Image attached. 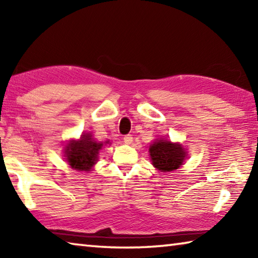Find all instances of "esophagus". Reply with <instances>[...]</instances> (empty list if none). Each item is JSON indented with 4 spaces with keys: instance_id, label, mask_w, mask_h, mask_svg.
Wrapping results in <instances>:
<instances>
[{
    "instance_id": "34e87169",
    "label": "esophagus",
    "mask_w": 258,
    "mask_h": 258,
    "mask_svg": "<svg viewBox=\"0 0 258 258\" xmlns=\"http://www.w3.org/2000/svg\"><path fill=\"white\" fill-rule=\"evenodd\" d=\"M123 140H124V142L126 143V145H131V143L133 142V138H132V135H131V134L125 135V137L123 138Z\"/></svg>"
}]
</instances>
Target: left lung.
Here are the masks:
<instances>
[{"label":"left lung","mask_w":258,"mask_h":258,"mask_svg":"<svg viewBox=\"0 0 258 258\" xmlns=\"http://www.w3.org/2000/svg\"><path fill=\"white\" fill-rule=\"evenodd\" d=\"M152 165L160 172L175 171L183 165L187 152L181 143H173L168 140H157L149 148Z\"/></svg>","instance_id":"obj_1"}]
</instances>
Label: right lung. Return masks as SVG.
Here are the masks:
<instances>
[{"label":"right lung","mask_w":258,"mask_h":258,"mask_svg":"<svg viewBox=\"0 0 258 258\" xmlns=\"http://www.w3.org/2000/svg\"><path fill=\"white\" fill-rule=\"evenodd\" d=\"M102 147V142H97L90 133H84L81 139L68 141L64 146V157L72 168L89 172L98 161L99 151Z\"/></svg>","instance_id":"1"}]
</instances>
